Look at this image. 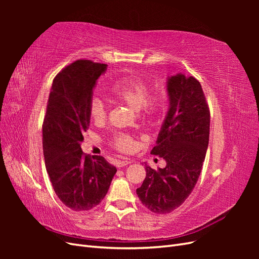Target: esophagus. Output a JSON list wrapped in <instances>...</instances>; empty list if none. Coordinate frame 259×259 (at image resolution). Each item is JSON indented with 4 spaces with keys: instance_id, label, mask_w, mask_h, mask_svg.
Masks as SVG:
<instances>
[{
    "instance_id": "obj_1",
    "label": "esophagus",
    "mask_w": 259,
    "mask_h": 259,
    "mask_svg": "<svg viewBox=\"0 0 259 259\" xmlns=\"http://www.w3.org/2000/svg\"><path fill=\"white\" fill-rule=\"evenodd\" d=\"M130 163H132L130 160H122V161H117L116 163V166L117 167H123L125 165H128Z\"/></svg>"
}]
</instances>
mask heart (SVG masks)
Wrapping results in <instances>:
<instances>
[{
    "label": "heart",
    "mask_w": 259,
    "mask_h": 259,
    "mask_svg": "<svg viewBox=\"0 0 259 259\" xmlns=\"http://www.w3.org/2000/svg\"><path fill=\"white\" fill-rule=\"evenodd\" d=\"M111 95L126 104L135 111L143 112L149 119L159 116L165 108V96L163 94L149 95V86L136 77H124L115 81L110 88ZM90 115L94 121H103L107 114V107L103 99L92 97L89 105ZM112 146L121 152H131L135 148V142L128 135L120 134L112 139Z\"/></svg>",
    "instance_id": "obj_1"
}]
</instances>
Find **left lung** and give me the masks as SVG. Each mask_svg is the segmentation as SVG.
<instances>
[{
  "label": "left lung",
  "instance_id": "8db88e82",
  "mask_svg": "<svg viewBox=\"0 0 259 259\" xmlns=\"http://www.w3.org/2000/svg\"><path fill=\"white\" fill-rule=\"evenodd\" d=\"M168 110L151 154L163 158L165 167L146 164V178L137 188L143 204L156 214L179 207L197 184L209 139V109L200 82L183 73L166 81Z\"/></svg>",
  "mask_w": 259,
  "mask_h": 259
}]
</instances>
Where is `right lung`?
<instances>
[{
  "label": "right lung",
  "instance_id": "1",
  "mask_svg": "<svg viewBox=\"0 0 259 259\" xmlns=\"http://www.w3.org/2000/svg\"><path fill=\"white\" fill-rule=\"evenodd\" d=\"M106 64L76 60L56 75L43 122V153L55 193L75 211L90 210L101 202L116 173L104 156L83 153V133L91 122L93 90Z\"/></svg>",
  "mask_w": 259,
  "mask_h": 259
}]
</instances>
